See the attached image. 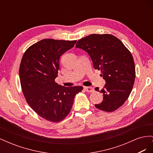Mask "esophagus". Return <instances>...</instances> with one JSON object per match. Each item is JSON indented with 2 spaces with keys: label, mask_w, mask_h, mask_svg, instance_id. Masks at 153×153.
Returning a JSON list of instances; mask_svg holds the SVG:
<instances>
[{
  "label": "esophagus",
  "mask_w": 153,
  "mask_h": 153,
  "mask_svg": "<svg viewBox=\"0 0 153 153\" xmlns=\"http://www.w3.org/2000/svg\"><path fill=\"white\" fill-rule=\"evenodd\" d=\"M84 90L88 92H92L94 91V88L92 87H84Z\"/></svg>",
  "instance_id": "esophagus-1"
}]
</instances>
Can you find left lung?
<instances>
[{
	"mask_svg": "<svg viewBox=\"0 0 153 153\" xmlns=\"http://www.w3.org/2000/svg\"><path fill=\"white\" fill-rule=\"evenodd\" d=\"M76 48L89 55L95 69L101 70L106 84L100 91L103 100L95 106L113 112L121 106L130 94L135 78V68L130 52L111 34H91L78 41ZM100 91L99 87L95 88Z\"/></svg>",
	"mask_w": 153,
	"mask_h": 153,
	"instance_id": "left-lung-1",
	"label": "left lung"
}]
</instances>
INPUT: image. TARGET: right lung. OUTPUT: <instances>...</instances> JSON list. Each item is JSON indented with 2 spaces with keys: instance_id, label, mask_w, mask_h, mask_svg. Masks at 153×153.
<instances>
[{
  "instance_id": "obj_1",
  "label": "right lung",
  "mask_w": 153,
  "mask_h": 153,
  "mask_svg": "<svg viewBox=\"0 0 153 153\" xmlns=\"http://www.w3.org/2000/svg\"><path fill=\"white\" fill-rule=\"evenodd\" d=\"M76 41L45 39L27 49L20 66L23 93L36 113L52 122H59L71 111L75 95L82 86L64 87L55 82L61 55Z\"/></svg>"
}]
</instances>
